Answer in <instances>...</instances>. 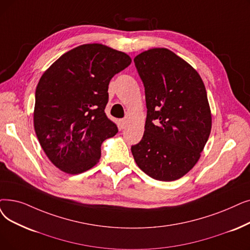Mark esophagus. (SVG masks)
<instances>
[{
    "instance_id": "esophagus-1",
    "label": "esophagus",
    "mask_w": 250,
    "mask_h": 250,
    "mask_svg": "<svg viewBox=\"0 0 250 250\" xmlns=\"http://www.w3.org/2000/svg\"><path fill=\"white\" fill-rule=\"evenodd\" d=\"M127 121L126 119H122L121 121V126H122V128H125L126 126H127Z\"/></svg>"
}]
</instances>
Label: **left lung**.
Listing matches in <instances>:
<instances>
[{
    "mask_svg": "<svg viewBox=\"0 0 250 250\" xmlns=\"http://www.w3.org/2000/svg\"><path fill=\"white\" fill-rule=\"evenodd\" d=\"M145 88L142 140L131 150L137 166L158 181H175L197 164L211 131V112L198 72L166 48L134 59Z\"/></svg>",
    "mask_w": 250,
    "mask_h": 250,
    "instance_id": "left-lung-1",
    "label": "left lung"
}]
</instances>
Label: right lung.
<instances>
[{
    "label": "right lung",
    "instance_id": "add662e5",
    "mask_svg": "<svg viewBox=\"0 0 250 250\" xmlns=\"http://www.w3.org/2000/svg\"><path fill=\"white\" fill-rule=\"evenodd\" d=\"M131 62L124 52L84 44L64 53L42 75L34 126L42 150L60 170L78 175L99 162L103 141L118 132L104 111L108 84Z\"/></svg>",
    "mask_w": 250,
    "mask_h": 250
}]
</instances>
